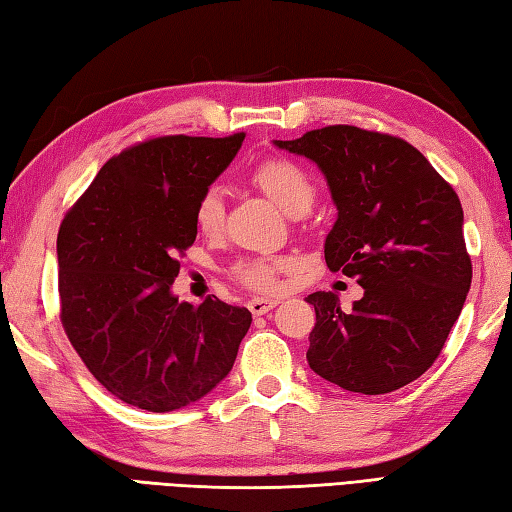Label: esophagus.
Returning a JSON list of instances; mask_svg holds the SVG:
<instances>
[{
	"label": "esophagus",
	"instance_id": "34e87169",
	"mask_svg": "<svg viewBox=\"0 0 512 512\" xmlns=\"http://www.w3.org/2000/svg\"><path fill=\"white\" fill-rule=\"evenodd\" d=\"M279 303V299H270V297H255L248 301V308L253 314H266L268 310H273Z\"/></svg>",
	"mask_w": 512,
	"mask_h": 512
}]
</instances>
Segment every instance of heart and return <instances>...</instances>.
<instances>
[{
    "mask_svg": "<svg viewBox=\"0 0 512 512\" xmlns=\"http://www.w3.org/2000/svg\"><path fill=\"white\" fill-rule=\"evenodd\" d=\"M253 182L262 189L270 200H273L281 211L297 213L308 211L314 200V184L310 176L303 171L297 162L288 158H268L262 165H257L253 171ZM195 224L202 233L213 235L220 231L224 220V200L222 191L217 187L206 189L198 204H195ZM288 266V259H268V257H255L239 262L235 266V277L242 284L255 288V290H275L277 288V275L281 268Z\"/></svg>",
    "mask_w": 512,
    "mask_h": 512,
    "instance_id": "obj_1",
    "label": "heart"
}]
</instances>
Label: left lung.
<instances>
[{"instance_id":"left-lung-1","label":"left lung","mask_w":512,"mask_h":512,"mask_svg":"<svg viewBox=\"0 0 512 512\" xmlns=\"http://www.w3.org/2000/svg\"><path fill=\"white\" fill-rule=\"evenodd\" d=\"M319 167L336 206L325 264L363 286L343 310L334 292L306 297L317 312L308 365L356 394H389L442 352L471 288L458 195L416 147L352 125L273 140Z\"/></svg>"}]
</instances>
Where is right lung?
<instances>
[{"instance_id": "obj_1", "label": "right lung", "mask_w": 512, "mask_h": 512, "mask_svg": "<svg viewBox=\"0 0 512 512\" xmlns=\"http://www.w3.org/2000/svg\"><path fill=\"white\" fill-rule=\"evenodd\" d=\"M244 134L162 136L129 147L96 173L57 237L65 334L118 400L176 411L233 369L250 328L246 308L178 301V255L198 235L195 204L231 165Z\"/></svg>"}]
</instances>
